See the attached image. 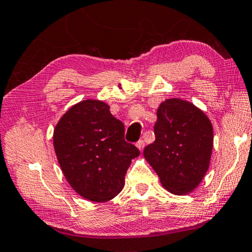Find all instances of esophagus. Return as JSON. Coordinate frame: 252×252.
<instances>
[{
  "mask_svg": "<svg viewBox=\"0 0 252 252\" xmlns=\"http://www.w3.org/2000/svg\"><path fill=\"white\" fill-rule=\"evenodd\" d=\"M136 147H137V149L140 151H143V149H144V147H145V142L143 141V140H140L136 143Z\"/></svg>",
  "mask_w": 252,
  "mask_h": 252,
  "instance_id": "esophagus-1",
  "label": "esophagus"
}]
</instances>
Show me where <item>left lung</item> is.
<instances>
[{
  "instance_id": "obj_1",
  "label": "left lung",
  "mask_w": 252,
  "mask_h": 252,
  "mask_svg": "<svg viewBox=\"0 0 252 252\" xmlns=\"http://www.w3.org/2000/svg\"><path fill=\"white\" fill-rule=\"evenodd\" d=\"M155 135L143 156L160 183L176 195L193 192L209 168L214 143L210 119L191 102L167 99L157 110Z\"/></svg>"
}]
</instances>
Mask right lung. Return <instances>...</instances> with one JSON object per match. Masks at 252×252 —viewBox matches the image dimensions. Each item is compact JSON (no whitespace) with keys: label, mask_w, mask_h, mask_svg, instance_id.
Returning a JSON list of instances; mask_svg holds the SVG:
<instances>
[{"label":"right lung","mask_w":252,"mask_h":252,"mask_svg":"<svg viewBox=\"0 0 252 252\" xmlns=\"http://www.w3.org/2000/svg\"><path fill=\"white\" fill-rule=\"evenodd\" d=\"M124 124L100 100H84L56 125L53 145L69 185L89 201L107 202L120 193L138 149L124 138Z\"/></svg>","instance_id":"obj_1"}]
</instances>
